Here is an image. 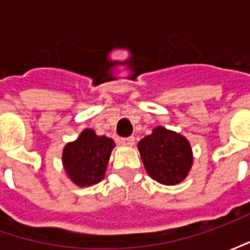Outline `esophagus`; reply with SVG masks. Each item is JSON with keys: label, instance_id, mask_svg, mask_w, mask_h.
I'll list each match as a JSON object with an SVG mask.
<instances>
[{"label": "esophagus", "instance_id": "esophagus-1", "mask_svg": "<svg viewBox=\"0 0 250 250\" xmlns=\"http://www.w3.org/2000/svg\"><path fill=\"white\" fill-rule=\"evenodd\" d=\"M120 143L122 146H128V147H130V146L135 145V138H133V136H130V138H122V139H120Z\"/></svg>", "mask_w": 250, "mask_h": 250}]
</instances>
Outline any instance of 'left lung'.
Returning a JSON list of instances; mask_svg holds the SVG:
<instances>
[{
	"instance_id": "left-lung-1",
	"label": "left lung",
	"mask_w": 250,
	"mask_h": 250,
	"mask_svg": "<svg viewBox=\"0 0 250 250\" xmlns=\"http://www.w3.org/2000/svg\"><path fill=\"white\" fill-rule=\"evenodd\" d=\"M147 174L163 185H177L188 177L193 153L189 140L174 130L157 126L138 143Z\"/></svg>"
}]
</instances>
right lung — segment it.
Wrapping results in <instances>:
<instances>
[{
    "instance_id": "add662e5",
    "label": "right lung",
    "mask_w": 250,
    "mask_h": 250,
    "mask_svg": "<svg viewBox=\"0 0 250 250\" xmlns=\"http://www.w3.org/2000/svg\"><path fill=\"white\" fill-rule=\"evenodd\" d=\"M114 140L99 136L93 129L81 132L78 139L65 145L62 166L68 178L78 187H91L105 177Z\"/></svg>"
}]
</instances>
